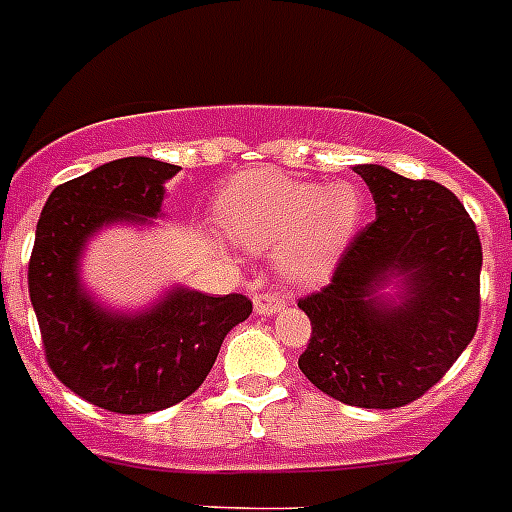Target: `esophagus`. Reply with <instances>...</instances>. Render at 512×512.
I'll use <instances>...</instances> for the list:
<instances>
[{
  "instance_id": "1",
  "label": "esophagus",
  "mask_w": 512,
  "mask_h": 512,
  "mask_svg": "<svg viewBox=\"0 0 512 512\" xmlns=\"http://www.w3.org/2000/svg\"><path fill=\"white\" fill-rule=\"evenodd\" d=\"M252 303H255V311L263 313V316H273V313H279L281 308H287V300L276 292H257L252 297Z\"/></svg>"
}]
</instances>
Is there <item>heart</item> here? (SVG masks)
<instances>
[{"label":"heart","instance_id":"b5f03b06","mask_svg":"<svg viewBox=\"0 0 512 512\" xmlns=\"http://www.w3.org/2000/svg\"><path fill=\"white\" fill-rule=\"evenodd\" d=\"M358 209V193L345 183L324 188L279 172H249L225 188L217 220L233 244L249 252L284 247L289 273L316 276L348 241Z\"/></svg>","mask_w":512,"mask_h":512}]
</instances>
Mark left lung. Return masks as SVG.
<instances>
[{"mask_svg": "<svg viewBox=\"0 0 512 512\" xmlns=\"http://www.w3.org/2000/svg\"><path fill=\"white\" fill-rule=\"evenodd\" d=\"M356 172L377 220L350 239L327 287L297 303L311 319L297 364L342 404L396 409L428 393L476 335L484 252L449 188L380 164ZM393 275L405 287L398 301L376 295Z\"/></svg>", "mask_w": 512, "mask_h": 512, "instance_id": "1", "label": "left lung"}]
</instances>
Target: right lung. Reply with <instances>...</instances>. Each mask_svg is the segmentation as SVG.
Segmentation results:
<instances>
[{"label": "right lung", "mask_w": 512, "mask_h": 512, "mask_svg": "<svg viewBox=\"0 0 512 512\" xmlns=\"http://www.w3.org/2000/svg\"><path fill=\"white\" fill-rule=\"evenodd\" d=\"M180 167L127 156L58 185L36 223L28 295L52 374L84 401L116 414L167 409L199 390L225 335L249 319L244 295L172 289L135 316L103 311L79 281L84 241L108 223L162 212L164 183Z\"/></svg>", "instance_id": "right-lung-1"}]
</instances>
